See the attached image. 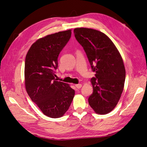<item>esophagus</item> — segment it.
<instances>
[{
  "instance_id": "1",
  "label": "esophagus",
  "mask_w": 147,
  "mask_h": 147,
  "mask_svg": "<svg viewBox=\"0 0 147 147\" xmlns=\"http://www.w3.org/2000/svg\"><path fill=\"white\" fill-rule=\"evenodd\" d=\"M82 86V84H75V87H76L78 89H80L81 88Z\"/></svg>"
}]
</instances>
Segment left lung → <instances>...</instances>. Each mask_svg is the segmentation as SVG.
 Listing matches in <instances>:
<instances>
[{"instance_id":"obj_1","label":"left lung","mask_w":147,"mask_h":147,"mask_svg":"<svg viewBox=\"0 0 147 147\" xmlns=\"http://www.w3.org/2000/svg\"><path fill=\"white\" fill-rule=\"evenodd\" d=\"M74 35L85 51L95 77L88 102L98 114H107L116 107L123 92L126 78L123 61L117 47L99 30L76 28Z\"/></svg>"}]
</instances>
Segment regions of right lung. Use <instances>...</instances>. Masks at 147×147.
Masks as SVG:
<instances>
[{
  "mask_svg": "<svg viewBox=\"0 0 147 147\" xmlns=\"http://www.w3.org/2000/svg\"><path fill=\"white\" fill-rule=\"evenodd\" d=\"M71 30L40 38L30 47L25 59V86L28 95L46 116L63 117L72 103L75 91L57 81V58L71 37Z\"/></svg>",
  "mask_w": 147,
  "mask_h": 147,
  "instance_id": "add662e5",
  "label": "right lung"
}]
</instances>
